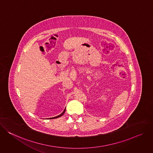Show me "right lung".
I'll use <instances>...</instances> for the list:
<instances>
[{"label": "right lung", "mask_w": 153, "mask_h": 153, "mask_svg": "<svg viewBox=\"0 0 153 153\" xmlns=\"http://www.w3.org/2000/svg\"><path fill=\"white\" fill-rule=\"evenodd\" d=\"M65 110L63 111V113H62L60 115H59V116H56V117H52V118H50V119H56V118H58V117H61L64 113H65Z\"/></svg>", "instance_id": "obj_1"}]
</instances>
